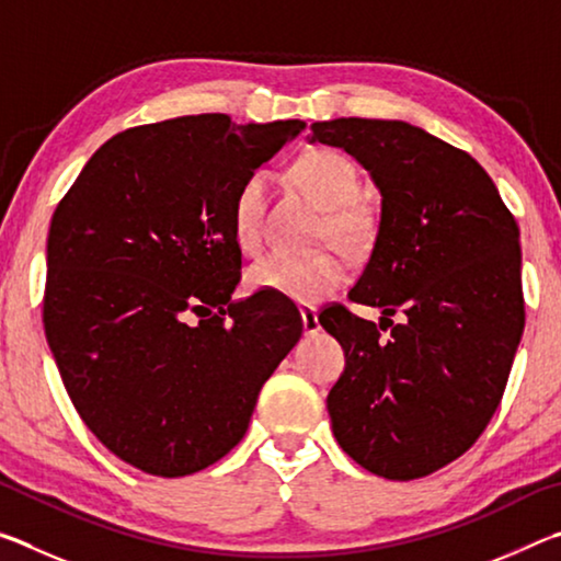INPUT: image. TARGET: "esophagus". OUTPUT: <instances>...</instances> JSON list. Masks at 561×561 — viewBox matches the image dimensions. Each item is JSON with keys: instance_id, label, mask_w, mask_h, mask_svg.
I'll use <instances>...</instances> for the list:
<instances>
[{"instance_id": "esophagus-1", "label": "esophagus", "mask_w": 561, "mask_h": 561, "mask_svg": "<svg viewBox=\"0 0 561 561\" xmlns=\"http://www.w3.org/2000/svg\"><path fill=\"white\" fill-rule=\"evenodd\" d=\"M299 314H301V321H304V334H307V336L317 334V331L321 329L317 309L311 307V304H301V307H299Z\"/></svg>"}]
</instances>
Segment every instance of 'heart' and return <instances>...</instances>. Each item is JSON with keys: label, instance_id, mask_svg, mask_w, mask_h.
<instances>
[{"label": "heart", "instance_id": "heart-1", "mask_svg": "<svg viewBox=\"0 0 561 561\" xmlns=\"http://www.w3.org/2000/svg\"><path fill=\"white\" fill-rule=\"evenodd\" d=\"M299 183L327 207L321 232L346 250H358L371 234V213L360 205V175L354 160L334 148H311L294 163ZM267 173L254 170L237 187L232 203V232L242 250L252 252L262 244L264 213H267ZM247 287L252 291L277 294L291 301H319L344 279V262L336 252H291L274 250L254 260L247 270Z\"/></svg>", "mask_w": 561, "mask_h": 561}]
</instances>
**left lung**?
<instances>
[{
    "label": "left lung",
    "instance_id": "8db88e82",
    "mask_svg": "<svg viewBox=\"0 0 561 561\" xmlns=\"http://www.w3.org/2000/svg\"><path fill=\"white\" fill-rule=\"evenodd\" d=\"M317 140L381 190L371 257L348 291L383 309L381 324L341 304L319 314L346 356L331 428L378 478H425L480 438L505 393L525 329L519 227L478 160L411 123L321 121Z\"/></svg>",
    "mask_w": 561,
    "mask_h": 561
}]
</instances>
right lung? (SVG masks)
<instances>
[{
    "instance_id": "obj_1",
    "label": "right lung",
    "mask_w": 561,
    "mask_h": 561,
    "mask_svg": "<svg viewBox=\"0 0 561 561\" xmlns=\"http://www.w3.org/2000/svg\"><path fill=\"white\" fill-rule=\"evenodd\" d=\"M304 126L201 113L128 128L56 205L46 341L81 421L133 468L183 478L225 458L299 341L287 304L232 299V203Z\"/></svg>"
}]
</instances>
